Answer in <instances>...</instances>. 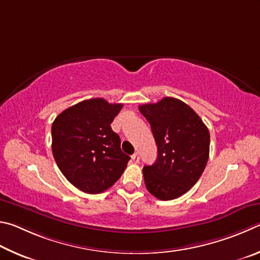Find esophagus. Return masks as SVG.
<instances>
[{
    "mask_svg": "<svg viewBox=\"0 0 260 260\" xmlns=\"http://www.w3.org/2000/svg\"><path fill=\"white\" fill-rule=\"evenodd\" d=\"M131 158H133V161L135 163H138L139 162V154L138 153H135L133 156H131Z\"/></svg>",
    "mask_w": 260,
    "mask_h": 260,
    "instance_id": "1",
    "label": "esophagus"
}]
</instances>
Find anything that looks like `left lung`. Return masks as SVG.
I'll list each match as a JSON object with an SVG mask.
<instances>
[{"instance_id": "left-lung-1", "label": "left lung", "mask_w": 260, "mask_h": 260, "mask_svg": "<svg viewBox=\"0 0 260 260\" xmlns=\"http://www.w3.org/2000/svg\"><path fill=\"white\" fill-rule=\"evenodd\" d=\"M157 146L154 165L143 169L149 193L162 201L181 197L198 183L209 158L210 134L200 116L179 99L140 105Z\"/></svg>"}]
</instances>
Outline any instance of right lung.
Segmentation results:
<instances>
[{
	"mask_svg": "<svg viewBox=\"0 0 260 260\" xmlns=\"http://www.w3.org/2000/svg\"><path fill=\"white\" fill-rule=\"evenodd\" d=\"M122 107L103 98L83 100L52 123L54 160L66 179L82 192L102 193L125 170L130 156L121 151V139L111 127Z\"/></svg>",
	"mask_w": 260,
	"mask_h": 260,
	"instance_id": "1",
	"label": "right lung"
}]
</instances>
